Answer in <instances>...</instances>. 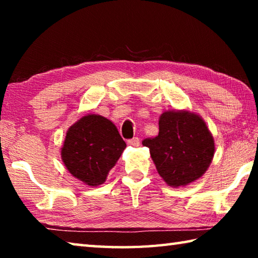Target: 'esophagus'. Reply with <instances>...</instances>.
<instances>
[{
	"instance_id": "34e87169",
	"label": "esophagus",
	"mask_w": 258,
	"mask_h": 258,
	"mask_svg": "<svg viewBox=\"0 0 258 258\" xmlns=\"http://www.w3.org/2000/svg\"><path fill=\"white\" fill-rule=\"evenodd\" d=\"M127 145L132 147H139L140 146V139L139 138H133L127 140Z\"/></svg>"
}]
</instances>
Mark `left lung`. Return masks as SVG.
<instances>
[{"instance_id":"8db88e82","label":"left lung","mask_w":258,"mask_h":258,"mask_svg":"<svg viewBox=\"0 0 258 258\" xmlns=\"http://www.w3.org/2000/svg\"><path fill=\"white\" fill-rule=\"evenodd\" d=\"M142 145L150 150L159 175L171 186L186 185L207 171L215 146L205 121L189 111H166L159 133Z\"/></svg>"}]
</instances>
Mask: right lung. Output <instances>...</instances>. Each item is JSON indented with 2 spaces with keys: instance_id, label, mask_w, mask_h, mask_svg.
<instances>
[{
  "instance_id": "right-lung-1",
  "label": "right lung",
  "mask_w": 258,
  "mask_h": 258,
  "mask_svg": "<svg viewBox=\"0 0 258 258\" xmlns=\"http://www.w3.org/2000/svg\"><path fill=\"white\" fill-rule=\"evenodd\" d=\"M125 148V141L110 120L87 115L68 130L61 157L73 176L97 186L106 181Z\"/></svg>"
}]
</instances>
